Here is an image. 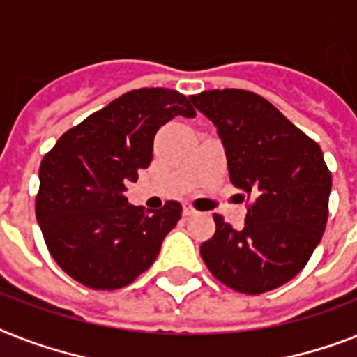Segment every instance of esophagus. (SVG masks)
<instances>
[{"label": "esophagus", "mask_w": 357, "mask_h": 357, "mask_svg": "<svg viewBox=\"0 0 357 357\" xmlns=\"http://www.w3.org/2000/svg\"><path fill=\"white\" fill-rule=\"evenodd\" d=\"M183 214H185V216H192V214H196V208H194L192 205L185 204L183 205Z\"/></svg>", "instance_id": "esophagus-1"}]
</instances>
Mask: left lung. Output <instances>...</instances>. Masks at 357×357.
<instances>
[{
  "label": "left lung",
  "mask_w": 357,
  "mask_h": 357,
  "mask_svg": "<svg viewBox=\"0 0 357 357\" xmlns=\"http://www.w3.org/2000/svg\"><path fill=\"white\" fill-rule=\"evenodd\" d=\"M190 100L218 130L231 183L255 198L242 231L214 214L202 259L234 291L279 288L306 266L326 227L332 174L319 144L253 91L208 89Z\"/></svg>",
  "instance_id": "left-lung-1"
}]
</instances>
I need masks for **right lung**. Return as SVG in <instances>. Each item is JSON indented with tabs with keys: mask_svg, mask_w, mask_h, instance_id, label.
I'll return each mask as SVG.
<instances>
[{
	"mask_svg": "<svg viewBox=\"0 0 357 357\" xmlns=\"http://www.w3.org/2000/svg\"><path fill=\"white\" fill-rule=\"evenodd\" d=\"M176 115L196 112L179 91L133 89L68 130L40 165L36 220L49 253L93 289L128 286L158 259L181 205L144 213L126 185L152 161L153 137Z\"/></svg>",
	"mask_w": 357,
	"mask_h": 357,
	"instance_id": "1",
	"label": "right lung"
}]
</instances>
